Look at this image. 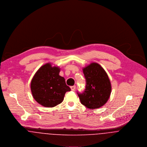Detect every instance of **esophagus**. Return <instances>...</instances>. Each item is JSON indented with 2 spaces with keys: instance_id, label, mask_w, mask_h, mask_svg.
<instances>
[{
  "instance_id": "esophagus-1",
  "label": "esophagus",
  "mask_w": 147,
  "mask_h": 147,
  "mask_svg": "<svg viewBox=\"0 0 147 147\" xmlns=\"http://www.w3.org/2000/svg\"><path fill=\"white\" fill-rule=\"evenodd\" d=\"M75 89H76V86H75V85H74V86H71V90L74 91V90H75Z\"/></svg>"
}]
</instances>
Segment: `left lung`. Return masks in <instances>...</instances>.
<instances>
[{
  "instance_id": "1",
  "label": "left lung",
  "mask_w": 147,
  "mask_h": 147,
  "mask_svg": "<svg viewBox=\"0 0 147 147\" xmlns=\"http://www.w3.org/2000/svg\"><path fill=\"white\" fill-rule=\"evenodd\" d=\"M86 79L84 92L78 93L82 104L90 109H98L107 102L111 85L105 69L98 63H90L83 68Z\"/></svg>"
}]
</instances>
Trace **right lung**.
<instances>
[{"mask_svg": "<svg viewBox=\"0 0 147 147\" xmlns=\"http://www.w3.org/2000/svg\"><path fill=\"white\" fill-rule=\"evenodd\" d=\"M60 68L47 63L41 66L33 77L30 89L34 99L40 105L53 107L62 102L65 93L70 91L65 79L59 75Z\"/></svg>", "mask_w": 147, "mask_h": 147, "instance_id": "right-lung-1", "label": "right lung"}]
</instances>
